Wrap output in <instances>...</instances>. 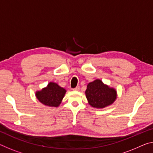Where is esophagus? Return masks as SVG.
Instances as JSON below:
<instances>
[{"mask_svg": "<svg viewBox=\"0 0 153 153\" xmlns=\"http://www.w3.org/2000/svg\"><path fill=\"white\" fill-rule=\"evenodd\" d=\"M79 90V86H77L76 88H75L73 89V91H78Z\"/></svg>", "mask_w": 153, "mask_h": 153, "instance_id": "1", "label": "esophagus"}]
</instances>
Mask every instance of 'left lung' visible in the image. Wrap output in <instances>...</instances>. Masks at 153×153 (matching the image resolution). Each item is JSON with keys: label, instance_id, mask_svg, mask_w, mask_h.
<instances>
[{"label": "left lung", "instance_id": "1", "mask_svg": "<svg viewBox=\"0 0 153 153\" xmlns=\"http://www.w3.org/2000/svg\"><path fill=\"white\" fill-rule=\"evenodd\" d=\"M85 94L89 105L97 109L111 105L117 98L116 90L104 84L99 79L88 84Z\"/></svg>", "mask_w": 153, "mask_h": 153}]
</instances>
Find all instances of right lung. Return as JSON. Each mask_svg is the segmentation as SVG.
Here are the masks:
<instances>
[{"label":"right lung","mask_w":153,"mask_h":153,"mask_svg":"<svg viewBox=\"0 0 153 153\" xmlns=\"http://www.w3.org/2000/svg\"><path fill=\"white\" fill-rule=\"evenodd\" d=\"M67 91L55 82H50L48 86L35 93L40 103L48 107L57 108L61 103Z\"/></svg>","instance_id":"1"}]
</instances>
